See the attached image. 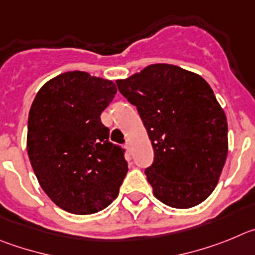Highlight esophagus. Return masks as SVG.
Returning <instances> with one entry per match:
<instances>
[{
    "label": "esophagus",
    "mask_w": 255,
    "mask_h": 255,
    "mask_svg": "<svg viewBox=\"0 0 255 255\" xmlns=\"http://www.w3.org/2000/svg\"><path fill=\"white\" fill-rule=\"evenodd\" d=\"M126 150H127V152L128 153H132V144L130 143H126Z\"/></svg>",
    "instance_id": "obj_1"
}]
</instances>
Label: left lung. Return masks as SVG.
<instances>
[{"mask_svg": "<svg viewBox=\"0 0 255 255\" xmlns=\"http://www.w3.org/2000/svg\"><path fill=\"white\" fill-rule=\"evenodd\" d=\"M117 86L148 133L153 162L144 174L153 196L173 208L208 198L228 156V121L205 79L174 65L156 63Z\"/></svg>", "mask_w": 255, "mask_h": 255, "instance_id": "8db88e82", "label": "left lung"}]
</instances>
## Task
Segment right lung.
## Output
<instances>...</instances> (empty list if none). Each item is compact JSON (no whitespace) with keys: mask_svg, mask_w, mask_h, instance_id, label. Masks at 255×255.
<instances>
[{"mask_svg":"<svg viewBox=\"0 0 255 255\" xmlns=\"http://www.w3.org/2000/svg\"><path fill=\"white\" fill-rule=\"evenodd\" d=\"M117 94L111 80L82 71L43 85L31 104L26 150L39 184L62 210L91 215L117 198L128 171L100 114Z\"/></svg>","mask_w":255,"mask_h":255,"instance_id":"add662e5","label":"right lung"}]
</instances>
